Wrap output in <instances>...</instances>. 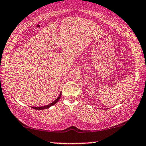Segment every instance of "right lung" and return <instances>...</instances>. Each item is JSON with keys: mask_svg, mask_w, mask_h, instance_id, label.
<instances>
[{"mask_svg": "<svg viewBox=\"0 0 146 146\" xmlns=\"http://www.w3.org/2000/svg\"><path fill=\"white\" fill-rule=\"evenodd\" d=\"M61 96H62V93L60 92L59 96H58V97L57 98H56V99L55 100H54L53 102H52L51 104H48V105L44 106H40V107H31V108H33V109H35V110H46V109L49 108L50 107H51V106H52L53 105H54V104H56V103H57V102H58V101H59V100H60V98Z\"/></svg>", "mask_w": 146, "mask_h": 146, "instance_id": "add662e5", "label": "right lung"}]
</instances>
